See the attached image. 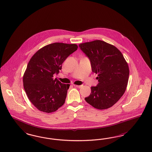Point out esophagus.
<instances>
[{
  "label": "esophagus",
  "instance_id": "esophagus-1",
  "mask_svg": "<svg viewBox=\"0 0 152 152\" xmlns=\"http://www.w3.org/2000/svg\"><path fill=\"white\" fill-rule=\"evenodd\" d=\"M74 87H77V88H82V87H83V86H82V85L78 86V85H75V84H74Z\"/></svg>",
  "mask_w": 152,
  "mask_h": 152
}]
</instances>
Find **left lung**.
Returning <instances> with one entry per match:
<instances>
[{
	"instance_id": "8db88e82",
	"label": "left lung",
	"mask_w": 152,
	"mask_h": 152,
	"mask_svg": "<svg viewBox=\"0 0 152 152\" xmlns=\"http://www.w3.org/2000/svg\"><path fill=\"white\" fill-rule=\"evenodd\" d=\"M91 61L99 82L91 87L86 101L98 110L112 107L123 96L127 87L129 68L121 51L113 45L94 40L79 45Z\"/></svg>"
}]
</instances>
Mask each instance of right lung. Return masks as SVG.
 I'll list each match as a JSON object with an SVG mask.
<instances>
[{"mask_svg":"<svg viewBox=\"0 0 152 152\" xmlns=\"http://www.w3.org/2000/svg\"><path fill=\"white\" fill-rule=\"evenodd\" d=\"M77 49L75 44L55 42L41 48L30 59L23 77V87L40 111L53 113L65 103L70 84L61 83L54 74L59 73L65 59Z\"/></svg>","mask_w":152,"mask_h":152,"instance_id":"add662e5","label":"right lung"}]
</instances>
